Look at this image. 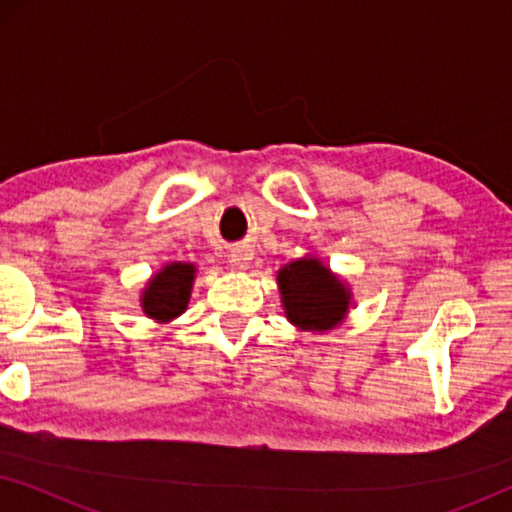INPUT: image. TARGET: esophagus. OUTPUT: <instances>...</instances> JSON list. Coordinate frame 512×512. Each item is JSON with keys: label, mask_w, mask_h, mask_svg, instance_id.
Returning <instances> with one entry per match:
<instances>
[{"label": "esophagus", "mask_w": 512, "mask_h": 512, "mask_svg": "<svg viewBox=\"0 0 512 512\" xmlns=\"http://www.w3.org/2000/svg\"><path fill=\"white\" fill-rule=\"evenodd\" d=\"M228 258L237 270H247L251 265V258H254V249H251L249 244H237V247L230 249Z\"/></svg>", "instance_id": "34e87169"}]
</instances>
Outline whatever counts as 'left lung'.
Here are the masks:
<instances>
[{
  "instance_id": "1",
  "label": "left lung",
  "mask_w": 512,
  "mask_h": 512,
  "mask_svg": "<svg viewBox=\"0 0 512 512\" xmlns=\"http://www.w3.org/2000/svg\"><path fill=\"white\" fill-rule=\"evenodd\" d=\"M286 319L303 331H331L345 319L352 291L319 258L305 256L277 272Z\"/></svg>"
}]
</instances>
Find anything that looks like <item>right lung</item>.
Wrapping results in <instances>:
<instances>
[{
  "instance_id": "add662e5",
  "label": "right lung",
  "mask_w": 512,
  "mask_h": 512,
  "mask_svg": "<svg viewBox=\"0 0 512 512\" xmlns=\"http://www.w3.org/2000/svg\"><path fill=\"white\" fill-rule=\"evenodd\" d=\"M195 279L193 263H170L151 277L142 293V310L158 324L172 321L186 312Z\"/></svg>"
}]
</instances>
